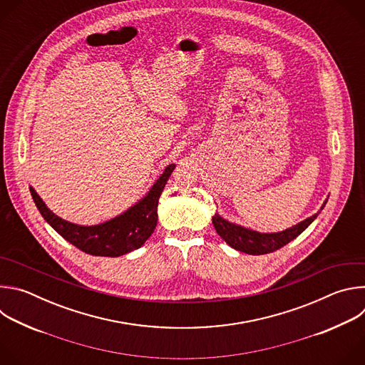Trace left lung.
I'll list each match as a JSON object with an SVG mask.
<instances>
[{
    "mask_svg": "<svg viewBox=\"0 0 365 365\" xmlns=\"http://www.w3.org/2000/svg\"><path fill=\"white\" fill-rule=\"evenodd\" d=\"M325 203L322 205L321 210H324ZM318 214L312 215L310 218L299 222L297 225H293L292 228H287L282 232H273V234L257 232V231L244 228L241 225H235L232 222H228L218 214H215V217L212 218V224H214L218 235L234 250L242 251L245 254L259 255V254L273 252V251L284 247L286 244H289L292 240H294L297 235H300L312 222L315 221Z\"/></svg>",
    "mask_w": 365,
    "mask_h": 365,
    "instance_id": "obj_1",
    "label": "left lung"
}]
</instances>
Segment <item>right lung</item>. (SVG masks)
Returning a JSON list of instances; mask_svg holds the SVG:
<instances>
[{
  "label": "right lung",
  "instance_id": "add662e5",
  "mask_svg": "<svg viewBox=\"0 0 365 365\" xmlns=\"http://www.w3.org/2000/svg\"><path fill=\"white\" fill-rule=\"evenodd\" d=\"M173 170L175 165H169L148 193L130 210L107 222L91 227L76 225L59 218L48 210L31 186L30 193L47 224L72 245L92 255L120 257L140 248L154 232L158 225L159 197Z\"/></svg>",
  "mask_w": 365,
  "mask_h": 365
}]
</instances>
